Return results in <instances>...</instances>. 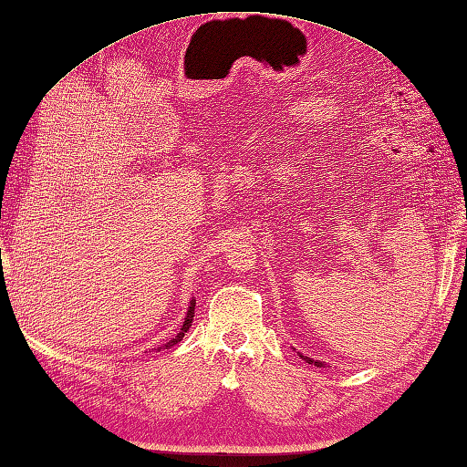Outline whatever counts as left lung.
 I'll list each match as a JSON object with an SVG mask.
<instances>
[{
    "label": "left lung",
    "mask_w": 467,
    "mask_h": 467,
    "mask_svg": "<svg viewBox=\"0 0 467 467\" xmlns=\"http://www.w3.org/2000/svg\"><path fill=\"white\" fill-rule=\"evenodd\" d=\"M299 357H303V359H305L306 363L317 365V367H323V363H321V361H315V359H311V357H305V355H301V353H299Z\"/></svg>",
    "instance_id": "8db88e82"
}]
</instances>
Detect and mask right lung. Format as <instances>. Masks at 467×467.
Instances as JSON below:
<instances>
[{"instance_id": "add662e5", "label": "right lung", "mask_w": 467, "mask_h": 467, "mask_svg": "<svg viewBox=\"0 0 467 467\" xmlns=\"http://www.w3.org/2000/svg\"><path fill=\"white\" fill-rule=\"evenodd\" d=\"M194 301L191 303V306H188V313H186V319H184V323H182V329H181V333H178L174 339H171L168 343H164L161 349H168V347H172V345H176L178 341H182V337H184V333L188 331V327H191V323H192V317H194Z\"/></svg>"}]
</instances>
